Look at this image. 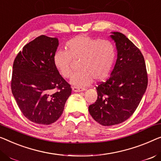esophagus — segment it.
Masks as SVG:
<instances>
[{
	"mask_svg": "<svg viewBox=\"0 0 161 161\" xmlns=\"http://www.w3.org/2000/svg\"><path fill=\"white\" fill-rule=\"evenodd\" d=\"M72 90L74 91V92H81V91L85 90V88L76 87V86H74V87H72Z\"/></svg>",
	"mask_w": 161,
	"mask_h": 161,
	"instance_id": "34e87169",
	"label": "esophagus"
}]
</instances>
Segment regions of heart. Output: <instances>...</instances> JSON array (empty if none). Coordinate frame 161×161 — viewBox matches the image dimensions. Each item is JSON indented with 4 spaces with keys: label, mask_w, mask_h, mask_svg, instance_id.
<instances>
[{
    "label": "heart",
    "mask_w": 161,
    "mask_h": 161,
    "mask_svg": "<svg viewBox=\"0 0 161 161\" xmlns=\"http://www.w3.org/2000/svg\"><path fill=\"white\" fill-rule=\"evenodd\" d=\"M66 51L58 50L53 56L55 67L66 79L73 74L72 60L78 61L79 70L71 79V83L86 86L106 79L111 73L116 58L115 45L109 40L80 35L67 41Z\"/></svg>",
    "instance_id": "heart-1"
}]
</instances>
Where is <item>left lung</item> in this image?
Segmentation results:
<instances>
[{"mask_svg":"<svg viewBox=\"0 0 161 161\" xmlns=\"http://www.w3.org/2000/svg\"><path fill=\"white\" fill-rule=\"evenodd\" d=\"M111 35L117 60L111 76L96 87L97 99L89 112L97 123L113 126L125 121L136 111L147 87L145 58L134 43L121 32Z\"/></svg>","mask_w":161,"mask_h":161,"instance_id":"obj_1","label":"left lung"}]
</instances>
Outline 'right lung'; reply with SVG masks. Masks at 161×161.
I'll return each instance as SVG.
<instances>
[{"label": "right lung", "instance_id": "add662e5", "mask_svg": "<svg viewBox=\"0 0 161 161\" xmlns=\"http://www.w3.org/2000/svg\"><path fill=\"white\" fill-rule=\"evenodd\" d=\"M58 46L57 38L40 35L25 45L14 61L12 94L24 116L38 124L56 121L71 93L54 65Z\"/></svg>", "mask_w": 161, "mask_h": 161}]
</instances>
